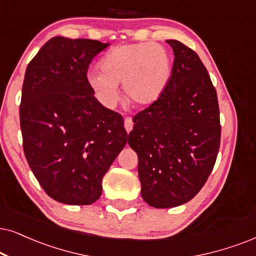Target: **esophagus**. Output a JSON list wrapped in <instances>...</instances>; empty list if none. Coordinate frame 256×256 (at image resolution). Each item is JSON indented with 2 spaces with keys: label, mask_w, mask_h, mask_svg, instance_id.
Returning <instances> with one entry per match:
<instances>
[{
  "label": "esophagus",
  "mask_w": 256,
  "mask_h": 256,
  "mask_svg": "<svg viewBox=\"0 0 256 256\" xmlns=\"http://www.w3.org/2000/svg\"><path fill=\"white\" fill-rule=\"evenodd\" d=\"M124 125H125L126 131L131 132L132 128H134V122H132V118L131 117H126L125 122H124Z\"/></svg>",
  "instance_id": "1"
}]
</instances>
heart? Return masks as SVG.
Segmentation results:
<instances>
[{
  "mask_svg": "<svg viewBox=\"0 0 256 256\" xmlns=\"http://www.w3.org/2000/svg\"><path fill=\"white\" fill-rule=\"evenodd\" d=\"M102 70L87 72V82L105 106L120 98L119 82H124L128 99L136 105H151L169 82L171 60L168 50L154 42L122 44L106 54Z\"/></svg>",
  "mask_w": 256,
  "mask_h": 256,
  "instance_id": "obj_1",
  "label": "heart"
}]
</instances>
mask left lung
Returning a JSON list of instances; mask_svg holds the SVG:
<instances>
[{
  "label": "left lung",
  "mask_w": 256,
  "mask_h": 256,
  "mask_svg": "<svg viewBox=\"0 0 256 256\" xmlns=\"http://www.w3.org/2000/svg\"><path fill=\"white\" fill-rule=\"evenodd\" d=\"M169 82L134 117L128 145L138 154L142 197L154 208L189 202L215 166L221 139L216 90L198 56L177 40Z\"/></svg>",
  "instance_id": "left-lung-1"
}]
</instances>
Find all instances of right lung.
Masks as SVG:
<instances>
[{
    "mask_svg": "<svg viewBox=\"0 0 256 256\" xmlns=\"http://www.w3.org/2000/svg\"><path fill=\"white\" fill-rule=\"evenodd\" d=\"M108 44L56 36L26 70L20 125L26 160L42 189L64 204H92L102 177L124 148L119 113L96 100L87 82L93 58Z\"/></svg>",
    "mask_w": 256,
    "mask_h": 256,
    "instance_id": "obj_1",
    "label": "right lung"
}]
</instances>
